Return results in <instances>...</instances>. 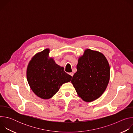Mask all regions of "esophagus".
<instances>
[{
    "instance_id": "34e87169",
    "label": "esophagus",
    "mask_w": 133,
    "mask_h": 133,
    "mask_svg": "<svg viewBox=\"0 0 133 133\" xmlns=\"http://www.w3.org/2000/svg\"><path fill=\"white\" fill-rule=\"evenodd\" d=\"M69 74L71 76V77H72L73 76V75H74V74H73V72H70V73H69Z\"/></svg>"
}]
</instances>
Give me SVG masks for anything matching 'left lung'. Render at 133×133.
<instances>
[{
  "label": "left lung",
  "instance_id": "left-lung-1",
  "mask_svg": "<svg viewBox=\"0 0 133 133\" xmlns=\"http://www.w3.org/2000/svg\"><path fill=\"white\" fill-rule=\"evenodd\" d=\"M77 69L71 82L78 96L86 102L98 98L106 89L110 78V67L105 56L87 49L78 59Z\"/></svg>",
  "mask_w": 133,
  "mask_h": 133
}]
</instances>
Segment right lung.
Masks as SVG:
<instances>
[{
    "label": "right lung",
    "mask_w": 133,
    "mask_h": 133,
    "mask_svg": "<svg viewBox=\"0 0 133 133\" xmlns=\"http://www.w3.org/2000/svg\"><path fill=\"white\" fill-rule=\"evenodd\" d=\"M49 49L36 54L29 62L27 69V79L36 95L48 99L57 92L60 87L71 81V76L64 68L49 58Z\"/></svg>",
    "instance_id": "right-lung-1"
}]
</instances>
